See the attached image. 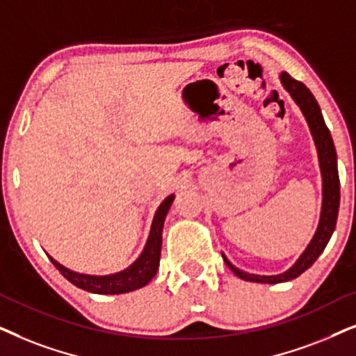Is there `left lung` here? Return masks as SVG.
<instances>
[{
    "label": "left lung",
    "instance_id": "left-lung-1",
    "mask_svg": "<svg viewBox=\"0 0 356 356\" xmlns=\"http://www.w3.org/2000/svg\"><path fill=\"white\" fill-rule=\"evenodd\" d=\"M280 81L283 88L290 92L293 101L298 104L301 108L302 115H305L307 125H309L312 140H314L317 156H319V168L322 175V207H321V218L319 225L314 236H312L311 243L307 244L305 252L300 255V259L293 264L286 272L278 275H255L248 273L244 270H239L234 267L226 255L222 254V260H225L227 267L233 270L234 275L243 278L245 282H255V283H283L290 282L293 278L300 277L302 272H306L312 264L316 262L317 257L325 249L327 243H329L330 236H332L335 229V222H337L339 216V205H340V181H339V170H337V153H335V146L330 136V131L327 129L324 117H322L321 107L317 101L312 96L309 89L305 84L293 79L290 74L283 73L280 74Z\"/></svg>",
    "mask_w": 356,
    "mask_h": 356
}]
</instances>
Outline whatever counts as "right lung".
Masks as SVG:
<instances>
[{
    "label": "right lung",
    "mask_w": 356,
    "mask_h": 356,
    "mask_svg": "<svg viewBox=\"0 0 356 356\" xmlns=\"http://www.w3.org/2000/svg\"><path fill=\"white\" fill-rule=\"evenodd\" d=\"M172 202L174 193L164 198V202L161 203L159 208L154 213L153 225H151V231L143 252L140 254V257L136 259L130 267L122 270V272L111 275L78 273L63 267V265L56 262V260L54 257H50V255L49 259L51 260V264L60 270V273L63 275L66 280L73 283L74 286L81 288V290H86L89 293H96V295H122V293H129L138 290V288H143L153 280L156 272H158L161 244H163V226L165 215H168Z\"/></svg>",
    "instance_id": "1"
}]
</instances>
